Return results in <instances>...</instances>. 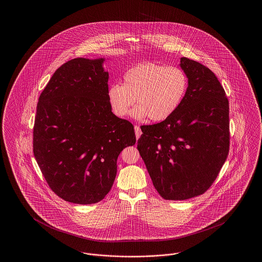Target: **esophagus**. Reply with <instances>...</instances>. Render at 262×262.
I'll return each mask as SVG.
<instances>
[{"instance_id":"1","label":"esophagus","mask_w":262,"mask_h":262,"mask_svg":"<svg viewBox=\"0 0 262 262\" xmlns=\"http://www.w3.org/2000/svg\"><path fill=\"white\" fill-rule=\"evenodd\" d=\"M135 132H136V137L137 139H138L140 136H141V129L139 127V125H135Z\"/></svg>"}]
</instances>
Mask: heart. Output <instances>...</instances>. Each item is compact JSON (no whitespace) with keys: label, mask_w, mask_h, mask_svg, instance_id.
I'll return each mask as SVG.
<instances>
[{"label":"heart","mask_w":262,"mask_h":262,"mask_svg":"<svg viewBox=\"0 0 262 262\" xmlns=\"http://www.w3.org/2000/svg\"><path fill=\"white\" fill-rule=\"evenodd\" d=\"M188 78L185 71L176 66L156 62H139L126 70L123 84L113 83L107 96L116 116L128 115L135 102L133 116L162 122L170 118L186 96Z\"/></svg>","instance_id":"b5f03b06"}]
</instances>
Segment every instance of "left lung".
Masks as SVG:
<instances>
[{"label": "left lung", "instance_id": "1", "mask_svg": "<svg viewBox=\"0 0 262 262\" xmlns=\"http://www.w3.org/2000/svg\"><path fill=\"white\" fill-rule=\"evenodd\" d=\"M186 96L167 120L141 125L137 149L163 199L204 193L219 174L230 146L229 101L220 81L200 62L181 58Z\"/></svg>", "mask_w": 262, "mask_h": 262}]
</instances>
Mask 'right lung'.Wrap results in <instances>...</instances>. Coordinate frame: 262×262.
Returning <instances> with one entry per match:
<instances>
[{"label": "right lung", "instance_id": "obj_1", "mask_svg": "<svg viewBox=\"0 0 262 262\" xmlns=\"http://www.w3.org/2000/svg\"><path fill=\"white\" fill-rule=\"evenodd\" d=\"M104 61L76 58L64 62L38 100L35 159L51 189L76 204L106 196L121 151L137 141L132 123L112 113Z\"/></svg>", "mask_w": 262, "mask_h": 262}]
</instances>
